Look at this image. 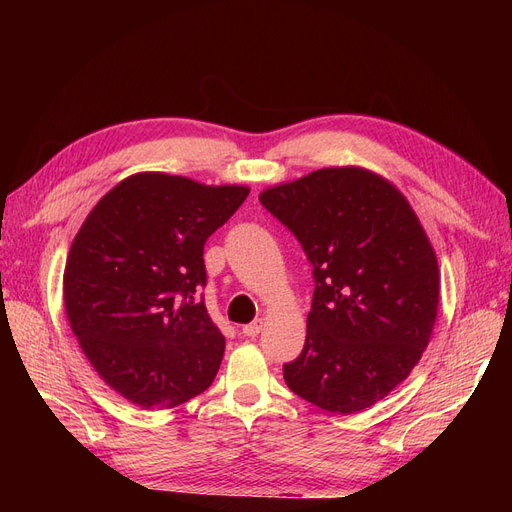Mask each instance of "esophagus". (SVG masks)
Returning <instances> with one entry per match:
<instances>
[{
    "label": "esophagus",
    "mask_w": 512,
    "mask_h": 512,
    "mask_svg": "<svg viewBox=\"0 0 512 512\" xmlns=\"http://www.w3.org/2000/svg\"><path fill=\"white\" fill-rule=\"evenodd\" d=\"M260 331H262V320H260V318L254 320V322H250V324H245V327L241 329V333H243L245 337H256Z\"/></svg>",
    "instance_id": "obj_1"
}]
</instances>
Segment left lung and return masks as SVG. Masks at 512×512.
<instances>
[{
	"mask_svg": "<svg viewBox=\"0 0 512 512\" xmlns=\"http://www.w3.org/2000/svg\"><path fill=\"white\" fill-rule=\"evenodd\" d=\"M312 262L292 393L327 412L374 406L421 361L438 316V260L408 200L363 168H320L260 194Z\"/></svg>",
	"mask_w": 512,
	"mask_h": 512,
	"instance_id": "obj_1",
	"label": "left lung"
}]
</instances>
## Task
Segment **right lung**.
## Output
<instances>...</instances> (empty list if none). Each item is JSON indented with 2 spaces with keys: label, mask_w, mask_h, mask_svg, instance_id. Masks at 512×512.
Returning <instances> with one entry per match:
<instances>
[{
  "label": "right lung",
  "mask_w": 512,
  "mask_h": 512,
  "mask_svg": "<svg viewBox=\"0 0 512 512\" xmlns=\"http://www.w3.org/2000/svg\"><path fill=\"white\" fill-rule=\"evenodd\" d=\"M250 190L138 173L102 196L74 237L64 303L98 376L145 410L207 391L224 356L203 250Z\"/></svg>",
  "instance_id": "add662e5"
}]
</instances>
